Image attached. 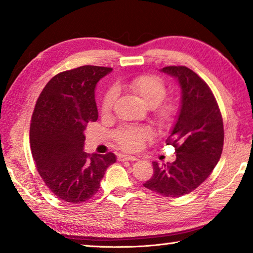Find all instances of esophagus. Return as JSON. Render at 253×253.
Returning a JSON list of instances; mask_svg holds the SVG:
<instances>
[{
	"mask_svg": "<svg viewBox=\"0 0 253 253\" xmlns=\"http://www.w3.org/2000/svg\"><path fill=\"white\" fill-rule=\"evenodd\" d=\"M118 161H137V158L135 156H129V155H119L118 156Z\"/></svg>",
	"mask_w": 253,
	"mask_h": 253,
	"instance_id": "34e87169",
	"label": "esophagus"
}]
</instances>
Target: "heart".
Instances as JSON below:
<instances>
[{
  "instance_id": "obj_1",
  "label": "heart",
  "mask_w": 253,
  "mask_h": 253,
  "mask_svg": "<svg viewBox=\"0 0 253 253\" xmlns=\"http://www.w3.org/2000/svg\"><path fill=\"white\" fill-rule=\"evenodd\" d=\"M119 88L125 89L131 95L139 98V100L148 108H153L154 115L162 125L173 121L175 115L177 114L178 102L174 99L164 100L168 87L160 77L140 75L121 84ZM116 98L117 90L115 88H109L106 91L100 106L102 115L106 116L111 113ZM148 136L149 131L147 129L134 127H122L115 131L114 135L116 143L127 152H135L139 149Z\"/></svg>"
}]
</instances>
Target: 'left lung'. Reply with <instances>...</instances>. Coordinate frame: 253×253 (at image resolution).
Listing matches in <instances>:
<instances>
[{
  "instance_id": "8db88e82",
  "label": "left lung",
  "mask_w": 253,
  "mask_h": 253,
  "mask_svg": "<svg viewBox=\"0 0 253 253\" xmlns=\"http://www.w3.org/2000/svg\"><path fill=\"white\" fill-rule=\"evenodd\" d=\"M163 72L177 78L182 105L166 144L175 147L172 164L154 162V174L144 186L156 193L178 198L191 193L207 179L223 149V119L208 84L185 66H169Z\"/></svg>"
}]
</instances>
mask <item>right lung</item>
Here are the masks:
<instances>
[{
    "label": "right lung",
    "instance_id": "add662e5",
    "mask_svg": "<svg viewBox=\"0 0 253 253\" xmlns=\"http://www.w3.org/2000/svg\"><path fill=\"white\" fill-rule=\"evenodd\" d=\"M113 70L83 66L55 75L34 107L30 145L38 172L58 199L81 203L95 195L106 169L116 162L113 153L84 152L88 123L98 119L95 88Z\"/></svg>",
    "mask_w": 253,
    "mask_h": 253
}]
</instances>
